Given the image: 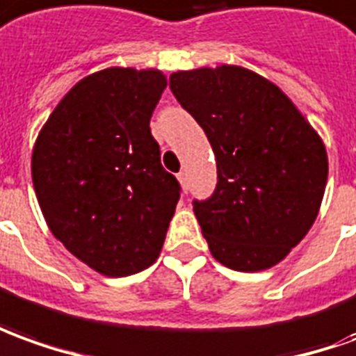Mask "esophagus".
Returning a JSON list of instances; mask_svg holds the SVG:
<instances>
[{
  "label": "esophagus",
  "mask_w": 356,
  "mask_h": 356,
  "mask_svg": "<svg viewBox=\"0 0 356 356\" xmlns=\"http://www.w3.org/2000/svg\"><path fill=\"white\" fill-rule=\"evenodd\" d=\"M178 182L182 184L184 190H188V174L184 172V170L182 172H178Z\"/></svg>",
  "instance_id": "esophagus-1"
}]
</instances>
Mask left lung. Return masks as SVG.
<instances>
[{
    "mask_svg": "<svg viewBox=\"0 0 356 356\" xmlns=\"http://www.w3.org/2000/svg\"><path fill=\"white\" fill-rule=\"evenodd\" d=\"M170 89L217 159L215 192L193 202L213 257L244 273L277 266L322 205V137L277 85L240 65L176 71Z\"/></svg>",
    "mask_w": 356,
    "mask_h": 356,
    "instance_id": "obj_1",
    "label": "left lung"
}]
</instances>
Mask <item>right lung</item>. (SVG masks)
I'll use <instances>...</instances> for the list:
<instances>
[{
  "label": "right lung",
  "instance_id": "obj_1",
  "mask_svg": "<svg viewBox=\"0 0 356 356\" xmlns=\"http://www.w3.org/2000/svg\"><path fill=\"white\" fill-rule=\"evenodd\" d=\"M159 70L108 67L60 100L33 149V184L51 234L106 277L153 266L180 200L161 164L151 116Z\"/></svg>",
  "mask_w": 356,
  "mask_h": 356
}]
</instances>
